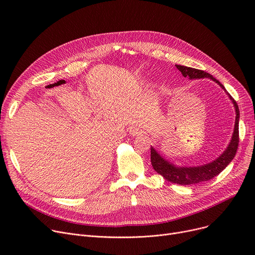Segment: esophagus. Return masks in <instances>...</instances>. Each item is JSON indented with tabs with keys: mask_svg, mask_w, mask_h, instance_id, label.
<instances>
[{
	"mask_svg": "<svg viewBox=\"0 0 255 255\" xmlns=\"http://www.w3.org/2000/svg\"><path fill=\"white\" fill-rule=\"evenodd\" d=\"M130 133L132 135H138L139 133H140V130L138 129V128H136V127H133V128H131V130H130Z\"/></svg>",
	"mask_w": 255,
	"mask_h": 255,
	"instance_id": "34e87169",
	"label": "esophagus"
}]
</instances>
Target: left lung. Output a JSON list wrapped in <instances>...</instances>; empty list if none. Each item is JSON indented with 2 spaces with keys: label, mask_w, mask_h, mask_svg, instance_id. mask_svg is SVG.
Instances as JSON below:
<instances>
[{
  "label": "left lung",
  "mask_w": 255,
  "mask_h": 255,
  "mask_svg": "<svg viewBox=\"0 0 255 255\" xmlns=\"http://www.w3.org/2000/svg\"><path fill=\"white\" fill-rule=\"evenodd\" d=\"M177 68L182 72L184 77L188 76L189 78H205L209 77L214 82H216L222 89H224L223 85L219 83L215 77H213L210 73H207L203 70L191 68V67H186L181 65H176ZM225 90V89H224ZM230 98L233 100L235 107H236V124H235V130L231 143L227 146L225 152L217 158L215 161H213L209 164L197 166V167H177L172 165L171 163L167 162L161 156H160L154 148H151V163L153 168L158 172L159 175H161L166 181L170 183H175L179 185H195L198 183H202L205 181H209L216 177L217 175L229 165L234 157L236 156L238 146H239V118H240V111L237 102L234 100L232 96Z\"/></svg>",
  "instance_id": "1"
}]
</instances>
